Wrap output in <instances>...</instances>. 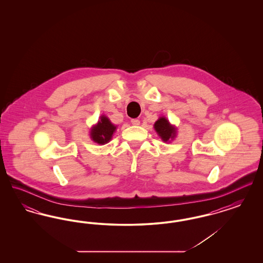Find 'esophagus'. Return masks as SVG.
Listing matches in <instances>:
<instances>
[{"instance_id":"1","label":"esophagus","mask_w":263,"mask_h":263,"mask_svg":"<svg viewBox=\"0 0 263 263\" xmlns=\"http://www.w3.org/2000/svg\"><path fill=\"white\" fill-rule=\"evenodd\" d=\"M131 123H132L133 125H139V124H140V120H139V119H132V120H131Z\"/></svg>"}]
</instances>
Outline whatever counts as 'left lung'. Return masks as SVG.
Returning a JSON list of instances; mask_svg holds the SVG:
<instances>
[{"mask_svg": "<svg viewBox=\"0 0 263 263\" xmlns=\"http://www.w3.org/2000/svg\"><path fill=\"white\" fill-rule=\"evenodd\" d=\"M154 128L163 142H171L176 136V128L172 125L164 116L160 117L155 122Z\"/></svg>", "mask_w": 263, "mask_h": 263, "instance_id": "left-lung-1", "label": "left lung"}]
</instances>
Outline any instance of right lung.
<instances>
[{
    "instance_id": "obj_1",
    "label": "right lung",
    "mask_w": 263,
    "mask_h": 263,
    "mask_svg": "<svg viewBox=\"0 0 263 263\" xmlns=\"http://www.w3.org/2000/svg\"><path fill=\"white\" fill-rule=\"evenodd\" d=\"M115 130L116 126L112 124L105 115H101L98 124L90 129L89 135L93 142L100 145H104L111 140Z\"/></svg>"
}]
</instances>
